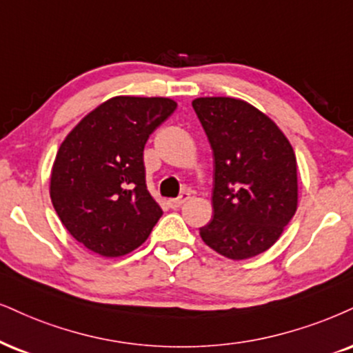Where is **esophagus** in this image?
<instances>
[{"label":"esophagus","instance_id":"obj_1","mask_svg":"<svg viewBox=\"0 0 353 353\" xmlns=\"http://www.w3.org/2000/svg\"><path fill=\"white\" fill-rule=\"evenodd\" d=\"M188 199H190V193H183L180 198L170 199L168 204H170V208H172V210H176V208L183 206V204H185L186 201H188Z\"/></svg>","mask_w":353,"mask_h":353}]
</instances>
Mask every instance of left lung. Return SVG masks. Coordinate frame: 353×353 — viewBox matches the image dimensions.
Returning <instances> with one entry per match:
<instances>
[{"mask_svg":"<svg viewBox=\"0 0 353 353\" xmlns=\"http://www.w3.org/2000/svg\"><path fill=\"white\" fill-rule=\"evenodd\" d=\"M214 155L212 221L203 242L230 260L263 254L298 210V163L288 137L250 103L193 99Z\"/></svg>","mask_w":353,"mask_h":353,"instance_id":"obj_1","label":"left lung"}]
</instances>
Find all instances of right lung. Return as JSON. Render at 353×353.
<instances>
[{
	"mask_svg": "<svg viewBox=\"0 0 353 353\" xmlns=\"http://www.w3.org/2000/svg\"><path fill=\"white\" fill-rule=\"evenodd\" d=\"M176 110L162 97H114L90 111L60 143L50 199L68 232L101 256L141 247L163 214L145 185L143 147Z\"/></svg>",
	"mask_w": 353,
	"mask_h": 353,
	"instance_id": "add662e5",
	"label": "right lung"
}]
</instances>
